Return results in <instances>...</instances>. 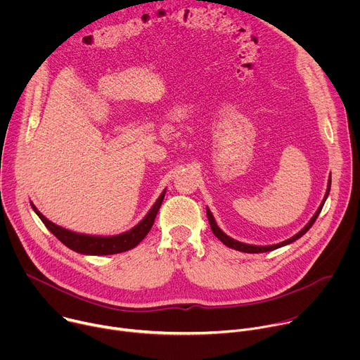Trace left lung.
Instances as JSON below:
<instances>
[{
    "instance_id": "1",
    "label": "left lung",
    "mask_w": 360,
    "mask_h": 360,
    "mask_svg": "<svg viewBox=\"0 0 360 360\" xmlns=\"http://www.w3.org/2000/svg\"><path fill=\"white\" fill-rule=\"evenodd\" d=\"M329 191H330V178H329V182H328L326 195H325V198H323V200H322V203H321V207L318 208L316 214L314 215V218H312L309 222H307V225H306L300 232H297L295 236H292V238H289V239H286V240H283V242H281V243H276V245H269V246H256V245H248V243L238 242V240H235V239L229 238L226 233H224V232L218 228V225H217V222H215V219H214V215H212V212H211L208 208H207V215H208V221H210V225H211V229H212L214 235H215V236H217V238H218L224 245H226V246H229V248H232V249L240 250V252H246V253H262V252H269V250L278 249V248H281V246H285V245H289V243H292V242L297 240L302 235H304L307 231L311 229V226L315 224L316 218L319 217V214H321V211H322V208H323L325 200H326V198H328V195H329Z\"/></svg>"
}]
</instances>
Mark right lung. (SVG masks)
<instances>
[{"instance_id": "1", "label": "right lung", "mask_w": 360, "mask_h": 360, "mask_svg": "<svg viewBox=\"0 0 360 360\" xmlns=\"http://www.w3.org/2000/svg\"><path fill=\"white\" fill-rule=\"evenodd\" d=\"M164 196H165V191L161 193L158 200L153 203L150 211L136 226H134L128 232H124V233H120L115 236H92V235H84V233H77V232L68 231L65 228H61L51 221H48L34 207V203H31V207L35 211V214L39 217V219L44 222V225L51 231V233H54L70 249H72L78 253H84V255H114V253H121V252L135 248L148 235L153 222H155V218H157V214L162 205Z\"/></svg>"}]
</instances>
